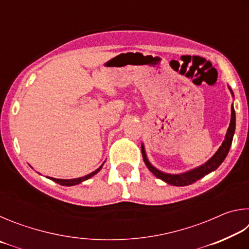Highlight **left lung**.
<instances>
[{
  "instance_id": "8db88e82",
  "label": "left lung",
  "mask_w": 249,
  "mask_h": 249,
  "mask_svg": "<svg viewBox=\"0 0 249 249\" xmlns=\"http://www.w3.org/2000/svg\"><path fill=\"white\" fill-rule=\"evenodd\" d=\"M230 91L231 95L234 96L233 91ZM235 123H236V119H235V109L231 105V123L229 128H227V133L225 135V140L223 141L222 146L218 148L214 156L211 159H209L204 165H202L197 168H195L190 171L184 172V174H179V175H170V174H166V172H162L158 170L157 168H155L151 163L149 162V160L147 159L146 156V151L144 148V145L142 144V159H144L145 165L147 168L153 172V174L157 177V178L161 179L162 181H165L168 184L171 185H177V187H183V185H189L192 184L193 182H196V180H199L201 178H203L205 175H209L210 172L214 171L220 167L221 163L224 161V159L226 158L227 154H229L231 142H233V136L235 133Z\"/></svg>"
}]
</instances>
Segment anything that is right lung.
<instances>
[{"mask_svg":"<svg viewBox=\"0 0 249 249\" xmlns=\"http://www.w3.org/2000/svg\"><path fill=\"white\" fill-rule=\"evenodd\" d=\"M102 166H103V163H102ZM102 166H100L98 169H96L93 172H91V174L84 176V177H81V178H77V179H56V178H52V177H49V179L54 181V182H57L59 184H61V185H67V187H70V185L79 184V183L83 182V181L90 179L91 177H93L94 175L98 174V172L101 170V168H102Z\"/></svg>","mask_w":249,"mask_h":249,"instance_id":"right-lung-1","label":"right lung"}]
</instances>
